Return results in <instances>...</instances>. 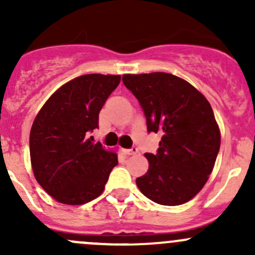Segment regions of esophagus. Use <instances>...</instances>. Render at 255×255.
I'll return each instance as SVG.
<instances>
[{
    "label": "esophagus",
    "mask_w": 255,
    "mask_h": 255,
    "mask_svg": "<svg viewBox=\"0 0 255 255\" xmlns=\"http://www.w3.org/2000/svg\"><path fill=\"white\" fill-rule=\"evenodd\" d=\"M123 153H125L126 155H135V154L138 153V149L135 148V146H133V148H130V149H125V150H123Z\"/></svg>",
    "instance_id": "1"
}]
</instances>
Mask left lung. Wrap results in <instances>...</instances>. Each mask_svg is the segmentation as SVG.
I'll list each match as a JSON object with an SVG mask.
<instances>
[{
  "label": "left lung",
  "instance_id": "8db88e82",
  "mask_svg": "<svg viewBox=\"0 0 255 255\" xmlns=\"http://www.w3.org/2000/svg\"><path fill=\"white\" fill-rule=\"evenodd\" d=\"M122 80L142 106L148 132L163 134L158 153L144 154L149 168L135 179L138 189L164 206L190 201L207 182L220 150V127L210 102L173 74H126Z\"/></svg>",
  "mask_w": 255,
  "mask_h": 255
}]
</instances>
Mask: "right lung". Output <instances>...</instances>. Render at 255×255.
<instances>
[{
  "instance_id": "add662e5",
  "label": "right lung",
  "mask_w": 255,
  "mask_h": 255,
  "mask_svg": "<svg viewBox=\"0 0 255 255\" xmlns=\"http://www.w3.org/2000/svg\"><path fill=\"white\" fill-rule=\"evenodd\" d=\"M121 75L87 74L59 87L30 128L33 174L54 200L84 205L104 192L117 154L89 138L99 128V113Z\"/></svg>"
}]
</instances>
